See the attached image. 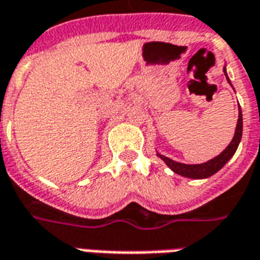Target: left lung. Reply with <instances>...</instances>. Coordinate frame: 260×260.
<instances>
[{
    "label": "left lung",
    "instance_id": "left-lung-1",
    "mask_svg": "<svg viewBox=\"0 0 260 260\" xmlns=\"http://www.w3.org/2000/svg\"><path fill=\"white\" fill-rule=\"evenodd\" d=\"M224 71V76L228 78L229 84H232L230 80H229L228 73H226V67L223 69ZM241 136H243V113H241V109H238V121L237 126H236V132H234V136H233L230 145L223 150L222 153L219 155H216L215 158L209 159L204 164H182V162H176L174 159L168 158L165 155L157 153L159 158L164 161L165 164L168 165L169 168L174 171L175 174L180 175V176H184V178H191V179H205L212 176L213 174H216L219 169H222L224 167V164L228 162L229 159L232 158L236 150H237L238 145H240V140H241Z\"/></svg>",
    "mask_w": 260,
    "mask_h": 260
}]
</instances>
